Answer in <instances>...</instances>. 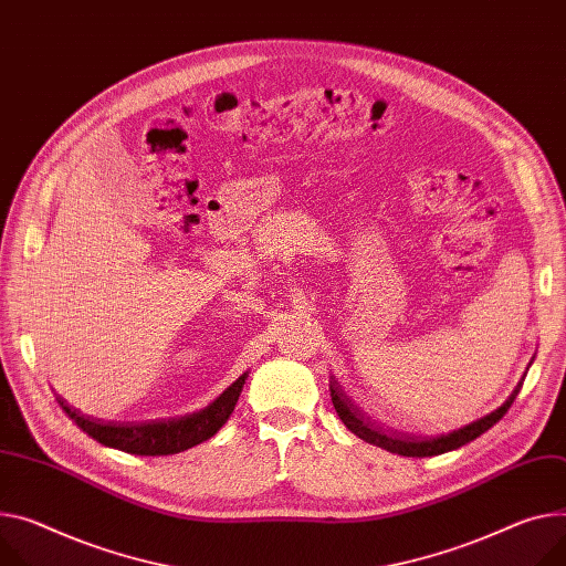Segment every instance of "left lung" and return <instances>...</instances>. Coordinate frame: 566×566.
Here are the masks:
<instances>
[{
  "label": "left lung",
  "mask_w": 566,
  "mask_h": 566,
  "mask_svg": "<svg viewBox=\"0 0 566 566\" xmlns=\"http://www.w3.org/2000/svg\"><path fill=\"white\" fill-rule=\"evenodd\" d=\"M521 389V382L516 385L514 392L510 395V399L496 408L494 412L485 415L483 419H478L460 430H453L449 434H438V438H415V434H399V432H389L382 430L380 426H376L358 406H354V401L342 392V387L337 385L335 378H331V399L335 406L337 417L342 419V423L349 428L354 434H358L360 440L380 447L389 453H397V455H406V458H430V455H440L453 449L464 447L467 442L481 438L485 430H490L512 406V401L516 399Z\"/></svg>",
  "instance_id": "1"
}]
</instances>
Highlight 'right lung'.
I'll use <instances>...</instances> for the list:
<instances>
[{
    "instance_id": "right-lung-1",
    "label": "right lung",
    "mask_w": 566,
    "mask_h": 566,
    "mask_svg": "<svg viewBox=\"0 0 566 566\" xmlns=\"http://www.w3.org/2000/svg\"><path fill=\"white\" fill-rule=\"evenodd\" d=\"M247 376L249 374H242L203 410L186 415L181 419H167V421H149V423H111L108 421L106 423L88 415H81L72 406H67L61 397H59V403L65 410V415L83 432H88L93 440H97L104 447L119 449L124 453H136V455H171L210 440L212 434L227 423V419L231 417L240 399Z\"/></svg>"
}]
</instances>
